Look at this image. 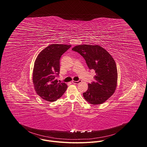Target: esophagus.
<instances>
[{"label":"esophagus","mask_w":147,"mask_h":147,"mask_svg":"<svg viewBox=\"0 0 147 147\" xmlns=\"http://www.w3.org/2000/svg\"><path fill=\"white\" fill-rule=\"evenodd\" d=\"M81 82H82V81H81V80H79V81H72V83H73V84H78L81 83Z\"/></svg>","instance_id":"obj_1"}]
</instances>
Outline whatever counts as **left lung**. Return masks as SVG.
I'll use <instances>...</instances> for the list:
<instances>
[{"label":"left lung","mask_w":147,"mask_h":147,"mask_svg":"<svg viewBox=\"0 0 147 147\" xmlns=\"http://www.w3.org/2000/svg\"><path fill=\"white\" fill-rule=\"evenodd\" d=\"M72 50L85 59L89 69L95 70L94 81L88 84V90L83 93L87 102L93 105L106 102L114 93L117 86V65L111 55L98 45H79Z\"/></svg>","instance_id":"8db88e82"}]
</instances>
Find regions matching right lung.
Returning <instances> with one entry per match:
<instances>
[{"label":"right lung","instance_id":"right-lung-1","mask_svg":"<svg viewBox=\"0 0 147 147\" xmlns=\"http://www.w3.org/2000/svg\"><path fill=\"white\" fill-rule=\"evenodd\" d=\"M71 45L52 44L44 49L35 60L33 84L36 92L49 102L57 100L64 94L67 85L56 79L59 74V59Z\"/></svg>","mask_w":147,"mask_h":147}]
</instances>
